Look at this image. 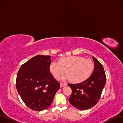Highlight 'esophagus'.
<instances>
[{
    "mask_svg": "<svg viewBox=\"0 0 123 123\" xmlns=\"http://www.w3.org/2000/svg\"><path fill=\"white\" fill-rule=\"evenodd\" d=\"M66 85H67V84L65 83H61L60 84V86H61V87H65V86H66Z\"/></svg>",
    "mask_w": 123,
    "mask_h": 123,
    "instance_id": "34e87169",
    "label": "esophagus"
}]
</instances>
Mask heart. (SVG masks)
I'll return each mask as SVG.
<instances>
[{"mask_svg": "<svg viewBox=\"0 0 123 123\" xmlns=\"http://www.w3.org/2000/svg\"><path fill=\"white\" fill-rule=\"evenodd\" d=\"M95 68L93 62L81 56H72L60 58L58 62H52L49 70L56 79H59L65 72L62 78L74 83L85 81L91 76Z\"/></svg>", "mask_w": 123, "mask_h": 123, "instance_id": "obj_1", "label": "heart"}]
</instances>
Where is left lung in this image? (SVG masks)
Wrapping results in <instances>:
<instances>
[{
    "label": "left lung",
    "mask_w": 123,
    "mask_h": 123,
    "mask_svg": "<svg viewBox=\"0 0 123 123\" xmlns=\"http://www.w3.org/2000/svg\"><path fill=\"white\" fill-rule=\"evenodd\" d=\"M95 68L89 78L80 83L68 84L72 89L69 99L70 103L79 110H87L95 106L99 101L105 86L106 77L104 67L93 57Z\"/></svg>",
    "instance_id": "8db88e82"
}]
</instances>
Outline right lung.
<instances>
[{"label": "right lung", "mask_w": 123, "mask_h": 123, "mask_svg": "<svg viewBox=\"0 0 123 123\" xmlns=\"http://www.w3.org/2000/svg\"><path fill=\"white\" fill-rule=\"evenodd\" d=\"M50 56L38 55L21 65L16 88L22 101L34 111L47 109L53 102L60 84L50 72Z\"/></svg>", "instance_id": "1"}]
</instances>
